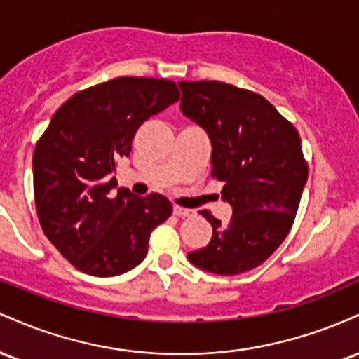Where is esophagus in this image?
Here are the masks:
<instances>
[{
  "instance_id": "34e87169",
  "label": "esophagus",
  "mask_w": 359,
  "mask_h": 359,
  "mask_svg": "<svg viewBox=\"0 0 359 359\" xmlns=\"http://www.w3.org/2000/svg\"><path fill=\"white\" fill-rule=\"evenodd\" d=\"M174 214L179 217H191L196 214V211H192V209H187V208H180V205H174Z\"/></svg>"
}]
</instances>
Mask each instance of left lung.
Returning <instances> with one entry per match:
<instances>
[{
	"mask_svg": "<svg viewBox=\"0 0 359 359\" xmlns=\"http://www.w3.org/2000/svg\"><path fill=\"white\" fill-rule=\"evenodd\" d=\"M184 116L204 128L212 145L211 175L233 208L228 224L211 222L208 246L187 255L216 275L245 273L262 265L285 240L307 182L300 137L263 96L217 81L179 82Z\"/></svg>",
	"mask_w": 359,
	"mask_h": 359,
	"instance_id": "1",
	"label": "left lung"
}]
</instances>
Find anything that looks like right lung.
Instances as JSON below:
<instances>
[{
  "instance_id": "1",
  "label": "right lung",
  "mask_w": 359,
  "mask_h": 359,
  "mask_svg": "<svg viewBox=\"0 0 359 359\" xmlns=\"http://www.w3.org/2000/svg\"><path fill=\"white\" fill-rule=\"evenodd\" d=\"M179 97L172 81L116 77L74 94L36 142V214L45 236L77 270L114 277L135 269L150 233L170 217L167 197L116 189L113 174L138 128Z\"/></svg>"
}]
</instances>
